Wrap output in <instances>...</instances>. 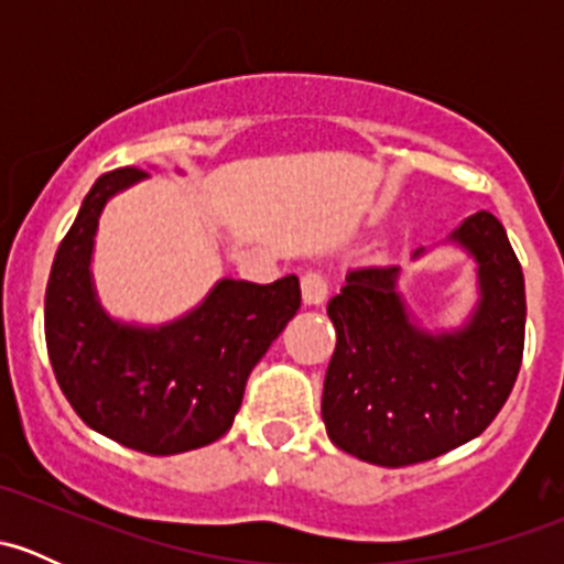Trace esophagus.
<instances>
[{
    "instance_id": "34e87169",
    "label": "esophagus",
    "mask_w": 564,
    "mask_h": 564,
    "mask_svg": "<svg viewBox=\"0 0 564 564\" xmlns=\"http://www.w3.org/2000/svg\"><path fill=\"white\" fill-rule=\"evenodd\" d=\"M300 283H303L305 305H318V303H324V300H327L329 286H327V275H324V272L308 270Z\"/></svg>"
}]
</instances>
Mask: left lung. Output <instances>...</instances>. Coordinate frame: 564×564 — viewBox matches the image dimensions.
<instances>
[{"instance_id": "left-lung-1", "label": "left lung", "mask_w": 564, "mask_h": 564, "mask_svg": "<svg viewBox=\"0 0 564 564\" xmlns=\"http://www.w3.org/2000/svg\"><path fill=\"white\" fill-rule=\"evenodd\" d=\"M447 242L477 264V303L460 327L425 329L398 292V264L351 267L327 303L338 340L322 420L335 447L368 464H420L475 440L519 377L524 272L505 226L482 209Z\"/></svg>"}]
</instances>
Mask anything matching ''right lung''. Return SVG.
Returning a JSON list of instances; mask_svg holds the SVG:
<instances>
[{"label": "right lung", "instance_id": "obj_1", "mask_svg": "<svg viewBox=\"0 0 564 564\" xmlns=\"http://www.w3.org/2000/svg\"><path fill=\"white\" fill-rule=\"evenodd\" d=\"M141 180L147 172L117 169L84 196L51 264L45 346L89 429L130 451L174 456L231 429L250 371L300 311V281L220 278L196 308L166 324L111 318L95 292V235L106 204Z\"/></svg>", "mask_w": 564, "mask_h": 564}]
</instances>
